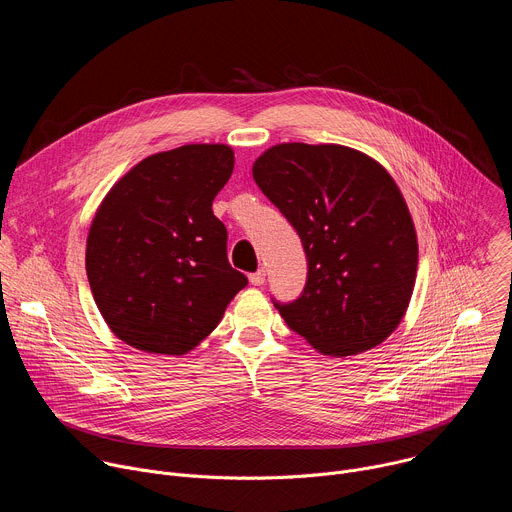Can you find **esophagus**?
<instances>
[{"label": "esophagus", "mask_w": 512, "mask_h": 512, "mask_svg": "<svg viewBox=\"0 0 512 512\" xmlns=\"http://www.w3.org/2000/svg\"><path fill=\"white\" fill-rule=\"evenodd\" d=\"M249 281H251V285H263V283H265V271L259 269V271L251 273V275H249Z\"/></svg>", "instance_id": "esophagus-1"}]
</instances>
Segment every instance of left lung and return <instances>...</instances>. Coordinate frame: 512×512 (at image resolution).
<instances>
[{
	"label": "left lung",
	"mask_w": 512,
	"mask_h": 512,
	"mask_svg": "<svg viewBox=\"0 0 512 512\" xmlns=\"http://www.w3.org/2000/svg\"><path fill=\"white\" fill-rule=\"evenodd\" d=\"M261 192L302 239L304 294L277 304L326 356H352L401 324L417 275V235L391 174L338 143H277L253 164Z\"/></svg>",
	"instance_id": "8db88e82"
}]
</instances>
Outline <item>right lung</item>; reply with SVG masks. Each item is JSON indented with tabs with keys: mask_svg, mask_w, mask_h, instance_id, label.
Here are the masks:
<instances>
[{
	"mask_svg": "<svg viewBox=\"0 0 512 512\" xmlns=\"http://www.w3.org/2000/svg\"><path fill=\"white\" fill-rule=\"evenodd\" d=\"M233 168L225 143L182 145L135 164L99 204L87 277L103 320L125 344L182 356L247 285L227 259V229L212 212Z\"/></svg>",
	"mask_w": 512,
	"mask_h": 512,
	"instance_id": "obj_1",
	"label": "right lung"
}]
</instances>
